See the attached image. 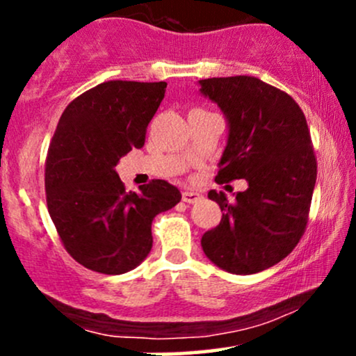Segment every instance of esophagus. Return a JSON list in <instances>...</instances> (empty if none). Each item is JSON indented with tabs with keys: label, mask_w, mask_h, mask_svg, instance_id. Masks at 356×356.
<instances>
[{
	"label": "esophagus",
	"mask_w": 356,
	"mask_h": 356,
	"mask_svg": "<svg viewBox=\"0 0 356 356\" xmlns=\"http://www.w3.org/2000/svg\"><path fill=\"white\" fill-rule=\"evenodd\" d=\"M201 199H202V194H199V192H195V191L187 189L182 192V201L187 204H194V202L201 201Z\"/></svg>",
	"instance_id": "obj_1"
}]
</instances>
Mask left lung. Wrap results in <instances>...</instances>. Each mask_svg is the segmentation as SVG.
<instances>
[{
  "label": "left lung",
  "instance_id": "obj_1",
  "mask_svg": "<svg viewBox=\"0 0 356 356\" xmlns=\"http://www.w3.org/2000/svg\"><path fill=\"white\" fill-rule=\"evenodd\" d=\"M199 83L229 124L216 181H248L234 201L209 191L224 214L202 236V249L224 271L254 275L284 259L305 234L316 184L312 136L300 105L256 76Z\"/></svg>",
  "mask_w": 356,
  "mask_h": 356
}]
</instances>
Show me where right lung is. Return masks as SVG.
I'll return each instance as SVG.
<instances>
[{"instance_id": "right-lung-1", "label": "right lung", "mask_w": 356, "mask_h": 356, "mask_svg": "<svg viewBox=\"0 0 356 356\" xmlns=\"http://www.w3.org/2000/svg\"><path fill=\"white\" fill-rule=\"evenodd\" d=\"M165 81H104L68 104L48 147L44 189L61 244L102 275L130 271L152 249V220L181 201L167 181L127 192L115 167L145 142Z\"/></svg>"}]
</instances>
